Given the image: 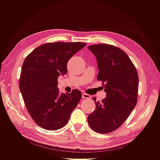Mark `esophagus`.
Masks as SVG:
<instances>
[{
	"mask_svg": "<svg viewBox=\"0 0 160 160\" xmlns=\"http://www.w3.org/2000/svg\"><path fill=\"white\" fill-rule=\"evenodd\" d=\"M82 98H84V99H87V98H90L91 97L88 94H87L85 93H82Z\"/></svg>",
	"mask_w": 160,
	"mask_h": 160,
	"instance_id": "obj_1",
	"label": "esophagus"
}]
</instances>
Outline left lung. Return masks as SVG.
<instances>
[{"mask_svg": "<svg viewBox=\"0 0 160 160\" xmlns=\"http://www.w3.org/2000/svg\"><path fill=\"white\" fill-rule=\"evenodd\" d=\"M88 49L96 57L98 81H102L106 98L95 102L88 118L91 128L99 133L112 132L126 120L137 104L139 77L137 69L123 50L108 44L93 45Z\"/></svg>", "mask_w": 160, "mask_h": 160, "instance_id": "left-lung-1", "label": "left lung"}]
</instances>
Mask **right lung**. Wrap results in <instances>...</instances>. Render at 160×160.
Masks as SVG:
<instances>
[{
    "mask_svg": "<svg viewBox=\"0 0 160 160\" xmlns=\"http://www.w3.org/2000/svg\"><path fill=\"white\" fill-rule=\"evenodd\" d=\"M87 44L83 42L45 43L25 58L19 79V89L31 117L38 126L57 130L68 122L81 93L59 94L58 77L65 75L69 60Z\"/></svg>",
    "mask_w": 160,
    "mask_h": 160,
    "instance_id": "1",
    "label": "right lung"
}]
</instances>
